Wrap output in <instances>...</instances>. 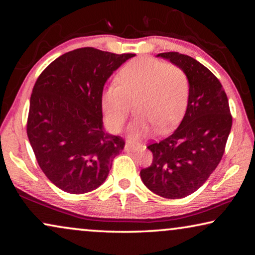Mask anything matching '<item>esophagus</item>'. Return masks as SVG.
<instances>
[{"mask_svg": "<svg viewBox=\"0 0 255 255\" xmlns=\"http://www.w3.org/2000/svg\"><path fill=\"white\" fill-rule=\"evenodd\" d=\"M143 146L139 145V144H132V143H127L126 146H125V150H127V152H135V150L140 149Z\"/></svg>", "mask_w": 255, "mask_h": 255, "instance_id": "esophagus-1", "label": "esophagus"}]
</instances>
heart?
Masks as SVG:
<instances>
[{"label":"heart","instance_id":"obj_1","mask_svg":"<svg viewBox=\"0 0 255 255\" xmlns=\"http://www.w3.org/2000/svg\"><path fill=\"white\" fill-rule=\"evenodd\" d=\"M117 83L101 93L107 126L122 130L137 101L138 117L129 127L132 138L149 136L156 129L169 132L183 118L190 98V80L182 67L148 56L131 59L118 72Z\"/></svg>","mask_w":255,"mask_h":255}]
</instances>
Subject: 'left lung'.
<instances>
[{"label":"left lung","mask_w":255,"mask_h":255,"mask_svg":"<svg viewBox=\"0 0 255 255\" xmlns=\"http://www.w3.org/2000/svg\"><path fill=\"white\" fill-rule=\"evenodd\" d=\"M157 56L187 72L190 98L175 131L148 145L153 162L140 171V178L156 195L180 199L197 191L217 167L225 152L233 118L225 90L208 68L176 51Z\"/></svg>","instance_id":"obj_1"}]
</instances>
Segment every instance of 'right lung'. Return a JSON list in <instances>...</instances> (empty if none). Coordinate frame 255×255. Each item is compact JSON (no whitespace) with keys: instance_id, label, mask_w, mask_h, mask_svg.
I'll use <instances>...</instances> for the list:
<instances>
[{"instance_id":"obj_1","label":"right lung","mask_w":255,"mask_h":255,"mask_svg":"<svg viewBox=\"0 0 255 255\" xmlns=\"http://www.w3.org/2000/svg\"><path fill=\"white\" fill-rule=\"evenodd\" d=\"M133 56L77 48L51 62L34 83L27 135L40 169L63 191L82 195L100 187L124 149V138L102 128L101 93Z\"/></svg>"}]
</instances>
